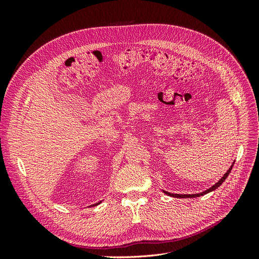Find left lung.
<instances>
[{
    "label": "left lung",
    "instance_id": "8db88e82",
    "mask_svg": "<svg viewBox=\"0 0 259 259\" xmlns=\"http://www.w3.org/2000/svg\"><path fill=\"white\" fill-rule=\"evenodd\" d=\"M233 164H234V162L232 163V165L230 166V168H229L228 170H227V173L224 174V176H223L221 179H219L215 185H213L210 188H208V189H206L205 191L200 192V193H195V194H177V193H169V192H167V191H163V192L165 193V194H167V195H169V197H174V198H197V197H201V195H204V194H206V193H208V192H210V191L216 190L217 188L225 182L226 178L228 177V175L230 174V171H231V169H232Z\"/></svg>",
    "mask_w": 259,
    "mask_h": 259
}]
</instances>
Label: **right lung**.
<instances>
[{
  "label": "right lung",
  "instance_id": "add662e5",
  "mask_svg": "<svg viewBox=\"0 0 259 259\" xmlns=\"http://www.w3.org/2000/svg\"><path fill=\"white\" fill-rule=\"evenodd\" d=\"M99 203H100V202H98V203H97V204H95V205H98V204H99Z\"/></svg>",
  "mask_w": 259,
  "mask_h": 259
}]
</instances>
